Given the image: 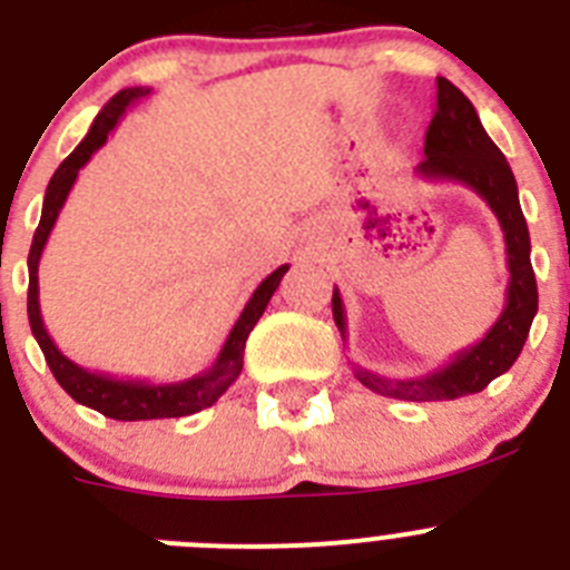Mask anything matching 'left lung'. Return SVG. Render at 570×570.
<instances>
[{
	"label": "left lung",
	"instance_id": "1",
	"mask_svg": "<svg viewBox=\"0 0 570 570\" xmlns=\"http://www.w3.org/2000/svg\"><path fill=\"white\" fill-rule=\"evenodd\" d=\"M416 174L431 183H460L480 194L500 219L505 234L508 254V288L505 308L497 316L480 342L462 347L442 367L414 380H385L365 367L354 365L356 380L382 396L407 402H442L480 394L488 382L497 380L517 362L528 340L531 322L537 316V276L531 268V236L520 208L517 179L480 122V114L471 99L445 77H436V114L425 134V159L416 165ZM334 322L342 340L347 336L345 305L334 288Z\"/></svg>",
	"mask_w": 570,
	"mask_h": 570
}]
</instances>
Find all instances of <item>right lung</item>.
<instances>
[{
	"label": "right lung",
	"instance_id": "right-lung-1",
	"mask_svg": "<svg viewBox=\"0 0 570 570\" xmlns=\"http://www.w3.org/2000/svg\"><path fill=\"white\" fill-rule=\"evenodd\" d=\"M145 97H150V88L119 90V94L99 110L82 142L73 148V154L59 165L57 174L50 176L42 203V219H39V228L37 234H33L28 254V320L30 331H33L39 347H42L50 374L57 376L59 385H62L79 405L94 407L99 414L122 422L170 420V416H188L196 414V411H203V407L214 405V402L234 385L236 376L242 374V356H245L248 334L254 331L259 316L265 314L271 296L279 288L282 276L288 271V265H279L274 274H268L259 282V288L250 294V299L245 302V308H242L239 320L234 322V328H230L228 340H225L223 351H219L214 365H210L208 371H203V374L188 376V380L183 382H163V385H159V382L145 380H119V376L88 371V367L77 365V362L68 360V356L59 351L57 342L50 340L48 328H45L42 311H39V259H42V250L45 245H48L50 230L57 225L59 210H62L73 183H77L79 170L90 163V156L108 142V136L114 134V128L119 125L125 110Z\"/></svg>",
	"mask_w": 570,
	"mask_h": 570
}]
</instances>
